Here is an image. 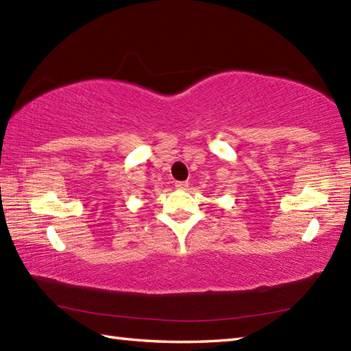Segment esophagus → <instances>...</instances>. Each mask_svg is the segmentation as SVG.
Wrapping results in <instances>:
<instances>
[{"instance_id": "esophagus-1", "label": "esophagus", "mask_w": 351, "mask_h": 351, "mask_svg": "<svg viewBox=\"0 0 351 351\" xmlns=\"http://www.w3.org/2000/svg\"><path fill=\"white\" fill-rule=\"evenodd\" d=\"M175 187H176L178 190H187V189H189V182H187V181H178V182L175 184Z\"/></svg>"}]
</instances>
